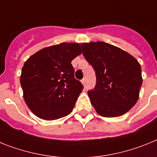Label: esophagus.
I'll list each match as a JSON object with an SVG mask.
<instances>
[{
	"label": "esophagus",
	"mask_w": 157,
	"mask_h": 157,
	"mask_svg": "<svg viewBox=\"0 0 157 157\" xmlns=\"http://www.w3.org/2000/svg\"><path fill=\"white\" fill-rule=\"evenodd\" d=\"M81 83H82V84L84 85V84H86V79H85V78L82 79V80H81Z\"/></svg>",
	"instance_id": "34e87169"
}]
</instances>
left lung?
<instances>
[{"label": "left lung", "mask_w": 157, "mask_h": 157, "mask_svg": "<svg viewBox=\"0 0 157 157\" xmlns=\"http://www.w3.org/2000/svg\"><path fill=\"white\" fill-rule=\"evenodd\" d=\"M83 55L96 75L88 92L96 112L103 117L121 116L137 103L142 84L141 65L132 55L103 42L81 44Z\"/></svg>", "instance_id": "8db88e82"}]
</instances>
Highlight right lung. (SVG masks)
Masks as SVG:
<instances>
[{"label":"right lung","instance_id":"obj_1","mask_svg":"<svg viewBox=\"0 0 157 157\" xmlns=\"http://www.w3.org/2000/svg\"><path fill=\"white\" fill-rule=\"evenodd\" d=\"M80 54L79 43H62L42 49L26 61L20 84L26 104L36 116L55 120L72 112L84 88L74 78L71 64Z\"/></svg>","mask_w":157,"mask_h":157}]
</instances>
